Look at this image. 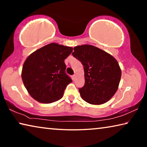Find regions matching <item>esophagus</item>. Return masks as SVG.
Here are the masks:
<instances>
[{"instance_id": "esophagus-1", "label": "esophagus", "mask_w": 147, "mask_h": 147, "mask_svg": "<svg viewBox=\"0 0 147 147\" xmlns=\"http://www.w3.org/2000/svg\"><path fill=\"white\" fill-rule=\"evenodd\" d=\"M76 74H74V75L73 76V80H74L76 79Z\"/></svg>"}]
</instances>
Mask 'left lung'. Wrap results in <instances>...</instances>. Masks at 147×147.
<instances>
[{
	"instance_id": "obj_1",
	"label": "left lung",
	"mask_w": 147,
	"mask_h": 147,
	"mask_svg": "<svg viewBox=\"0 0 147 147\" xmlns=\"http://www.w3.org/2000/svg\"><path fill=\"white\" fill-rule=\"evenodd\" d=\"M73 56L84 66L85 84L79 89L84 100L93 105L107 102L117 91L121 69L117 59L91 45L74 47Z\"/></svg>"
}]
</instances>
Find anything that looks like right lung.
<instances>
[{"mask_svg": "<svg viewBox=\"0 0 147 147\" xmlns=\"http://www.w3.org/2000/svg\"><path fill=\"white\" fill-rule=\"evenodd\" d=\"M73 47L52 43L36 50L24 62L21 77L27 91L39 102L49 104L62 98L72 80L64 60Z\"/></svg>", "mask_w": 147, "mask_h": 147, "instance_id": "1", "label": "right lung"}]
</instances>
